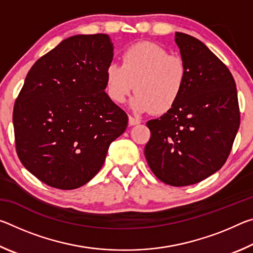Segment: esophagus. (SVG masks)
I'll use <instances>...</instances> for the list:
<instances>
[{"label":"esophagus","instance_id":"1","mask_svg":"<svg viewBox=\"0 0 253 253\" xmlns=\"http://www.w3.org/2000/svg\"><path fill=\"white\" fill-rule=\"evenodd\" d=\"M128 123H129L130 126H135V125H138V124H140V119L129 116L128 117Z\"/></svg>","mask_w":253,"mask_h":253}]
</instances>
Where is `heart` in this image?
Wrapping results in <instances>:
<instances>
[{"label":"heart","mask_w":253,"mask_h":253,"mask_svg":"<svg viewBox=\"0 0 253 253\" xmlns=\"http://www.w3.org/2000/svg\"><path fill=\"white\" fill-rule=\"evenodd\" d=\"M106 90L111 100L125 102L134 90L131 106L139 113L162 115L177 104L187 83L184 59L152 42H138L124 51L122 66L106 68Z\"/></svg>","instance_id":"1"}]
</instances>
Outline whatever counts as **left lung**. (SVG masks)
<instances>
[{
	"mask_svg": "<svg viewBox=\"0 0 253 253\" xmlns=\"http://www.w3.org/2000/svg\"><path fill=\"white\" fill-rule=\"evenodd\" d=\"M187 67L181 98L160 118L147 122L145 157L160 181L172 186L199 183L219 170L230 155L240 126L235 81L203 42L175 33Z\"/></svg>",
	"mask_w": 253,
	"mask_h": 253,
	"instance_id": "obj_1",
	"label": "left lung"
}]
</instances>
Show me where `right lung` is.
I'll use <instances>...</instances> for the list:
<instances>
[{
  "mask_svg": "<svg viewBox=\"0 0 253 253\" xmlns=\"http://www.w3.org/2000/svg\"><path fill=\"white\" fill-rule=\"evenodd\" d=\"M113 51L108 34H79L28 72L13 108L15 149L24 168L46 185H84L126 130L127 114L105 92Z\"/></svg>",
  "mask_w": 253,
  "mask_h": 253,
  "instance_id": "obj_1",
  "label": "right lung"
}]
</instances>
